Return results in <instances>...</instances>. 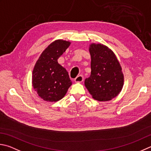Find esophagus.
I'll list each match as a JSON object with an SVG mask.
<instances>
[{
  "label": "esophagus",
  "mask_w": 151,
  "mask_h": 151,
  "mask_svg": "<svg viewBox=\"0 0 151 151\" xmlns=\"http://www.w3.org/2000/svg\"><path fill=\"white\" fill-rule=\"evenodd\" d=\"M83 80H84L83 76L78 75L75 78V82H82V81H83Z\"/></svg>",
  "instance_id": "34e87169"
}]
</instances>
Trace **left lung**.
<instances>
[{"instance_id":"obj_1","label":"left lung","mask_w":151,"mask_h":151,"mask_svg":"<svg viewBox=\"0 0 151 151\" xmlns=\"http://www.w3.org/2000/svg\"><path fill=\"white\" fill-rule=\"evenodd\" d=\"M91 75L84 84L92 97L99 101H109L116 97L122 89L124 75L116 55L107 46L91 44Z\"/></svg>"}]
</instances>
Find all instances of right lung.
<instances>
[{
	"mask_svg": "<svg viewBox=\"0 0 151 151\" xmlns=\"http://www.w3.org/2000/svg\"><path fill=\"white\" fill-rule=\"evenodd\" d=\"M70 44L69 41L55 40L44 50L35 64L32 86L44 101L55 102L61 99L72 84L67 70L58 62Z\"/></svg>",
	"mask_w": 151,
	"mask_h": 151,
	"instance_id": "1",
	"label": "right lung"
}]
</instances>
